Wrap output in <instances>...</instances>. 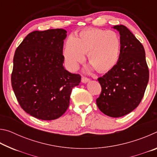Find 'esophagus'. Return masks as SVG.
<instances>
[{
    "label": "esophagus",
    "mask_w": 157,
    "mask_h": 157,
    "mask_svg": "<svg viewBox=\"0 0 157 157\" xmlns=\"http://www.w3.org/2000/svg\"><path fill=\"white\" fill-rule=\"evenodd\" d=\"M90 81V79L86 78V77H84V76H82V82H83V83H86V82H88Z\"/></svg>",
    "instance_id": "obj_1"
}]
</instances>
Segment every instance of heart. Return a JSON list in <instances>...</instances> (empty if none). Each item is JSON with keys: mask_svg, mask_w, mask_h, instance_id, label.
I'll list each match as a JSON object with an SVG mask.
<instances>
[{"mask_svg": "<svg viewBox=\"0 0 157 157\" xmlns=\"http://www.w3.org/2000/svg\"><path fill=\"white\" fill-rule=\"evenodd\" d=\"M121 41L113 31L90 28L81 31L78 37L71 36L66 41L63 57L71 70H75L87 53L88 61L99 73L112 69L118 63Z\"/></svg>", "mask_w": 157, "mask_h": 157, "instance_id": "heart-1", "label": "heart"}]
</instances>
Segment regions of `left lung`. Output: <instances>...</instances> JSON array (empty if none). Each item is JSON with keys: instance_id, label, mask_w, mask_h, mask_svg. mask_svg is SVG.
I'll return each instance as SVG.
<instances>
[{"instance_id": "8db88e82", "label": "left lung", "mask_w": 157, "mask_h": 157, "mask_svg": "<svg viewBox=\"0 0 157 157\" xmlns=\"http://www.w3.org/2000/svg\"><path fill=\"white\" fill-rule=\"evenodd\" d=\"M121 50L114 67L98 79L102 88L96 99L99 109L113 118L123 116L140 104L149 81V69L141 43L126 26L115 25Z\"/></svg>"}]
</instances>
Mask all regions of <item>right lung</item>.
Listing matches in <instances>:
<instances>
[{"label":"right lung","instance_id":"right-lung-1","mask_svg":"<svg viewBox=\"0 0 157 157\" xmlns=\"http://www.w3.org/2000/svg\"><path fill=\"white\" fill-rule=\"evenodd\" d=\"M63 29L34 31L16 50L11 76L12 89L21 107L32 116L55 120L66 112L79 74L63 68Z\"/></svg>","mask_w":157,"mask_h":157}]
</instances>
